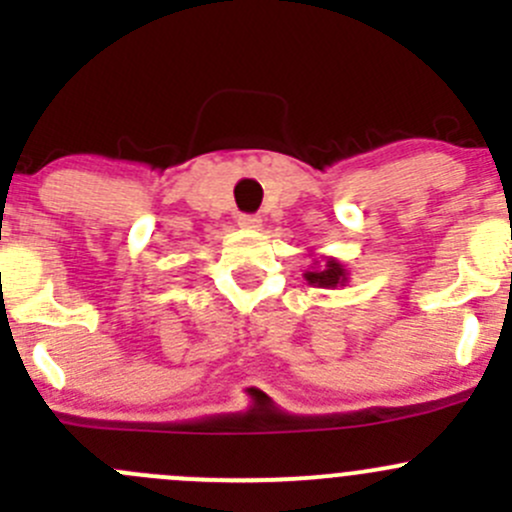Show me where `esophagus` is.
Instances as JSON below:
<instances>
[{
    "mask_svg": "<svg viewBox=\"0 0 512 512\" xmlns=\"http://www.w3.org/2000/svg\"><path fill=\"white\" fill-rule=\"evenodd\" d=\"M237 225L240 227H245V230H257V227L262 225V218L260 215H240V218H237Z\"/></svg>",
    "mask_w": 512,
    "mask_h": 512,
    "instance_id": "obj_1",
    "label": "esophagus"
}]
</instances>
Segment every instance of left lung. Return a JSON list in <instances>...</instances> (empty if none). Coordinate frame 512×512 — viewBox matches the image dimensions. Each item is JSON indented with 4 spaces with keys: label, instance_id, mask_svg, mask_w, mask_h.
I'll use <instances>...</instances> for the list:
<instances>
[{
    "label": "left lung",
    "instance_id": "8db88e82",
    "mask_svg": "<svg viewBox=\"0 0 512 512\" xmlns=\"http://www.w3.org/2000/svg\"><path fill=\"white\" fill-rule=\"evenodd\" d=\"M304 277H307L309 285H314V287H337V285H342L344 280H347L342 265H339V262H334V260H329L327 265L322 267V270L307 272Z\"/></svg>",
    "mask_w": 512,
    "mask_h": 512
}]
</instances>
